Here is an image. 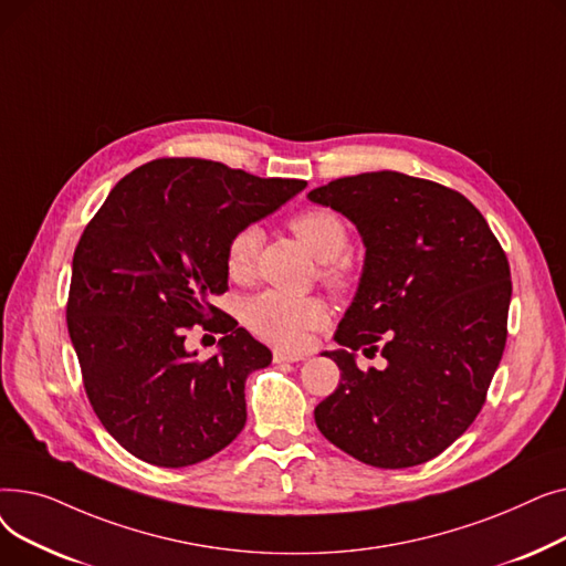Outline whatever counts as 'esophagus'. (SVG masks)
Here are the masks:
<instances>
[{"label":"esophagus","mask_w":566,"mask_h":566,"mask_svg":"<svg viewBox=\"0 0 566 566\" xmlns=\"http://www.w3.org/2000/svg\"><path fill=\"white\" fill-rule=\"evenodd\" d=\"M273 360H275L277 365H282V363H301V360H305V358H303V355H295V353L275 350V353H273Z\"/></svg>","instance_id":"esophagus-1"}]
</instances>
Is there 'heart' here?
Wrapping results in <instances>:
<instances>
[{"label":"heart","mask_w":566,"mask_h":566,"mask_svg":"<svg viewBox=\"0 0 566 566\" xmlns=\"http://www.w3.org/2000/svg\"><path fill=\"white\" fill-rule=\"evenodd\" d=\"M293 233L303 245L323 261V282L342 289L346 284V263L339 259L348 250V229L331 208H310L291 220ZM263 231L256 224L238 229L227 245V271L233 280H245L254 271V261ZM328 321L323 303L316 298H298L280 291H263L245 305V323L250 331L280 348H303L310 333Z\"/></svg>","instance_id":"1"}]
</instances>
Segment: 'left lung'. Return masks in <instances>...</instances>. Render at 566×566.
I'll use <instances>...</instances> for the list:
<instances>
[{"instance_id": "obj_1", "label": "left lung", "mask_w": 566, "mask_h": 566, "mask_svg": "<svg viewBox=\"0 0 566 566\" xmlns=\"http://www.w3.org/2000/svg\"><path fill=\"white\" fill-rule=\"evenodd\" d=\"M310 201L348 218L365 243L358 291L339 328L337 390L318 431L374 468L420 465L474 422L507 342L510 261L463 195L399 171L344 176ZM381 342L385 370L354 350Z\"/></svg>"}]
</instances>
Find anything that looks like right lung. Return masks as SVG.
Listing matches in <instances>:
<instances>
[{
	"label": "right lung",
	"instance_id": "obj_1",
	"mask_svg": "<svg viewBox=\"0 0 566 566\" xmlns=\"http://www.w3.org/2000/svg\"><path fill=\"white\" fill-rule=\"evenodd\" d=\"M199 158L124 176L73 254L66 323L88 401L133 457L186 468L218 454L248 420L245 380L273 353L213 305L229 284V238L305 190ZM223 335L197 361L185 331Z\"/></svg>",
	"mask_w": 566,
	"mask_h": 566
}]
</instances>
